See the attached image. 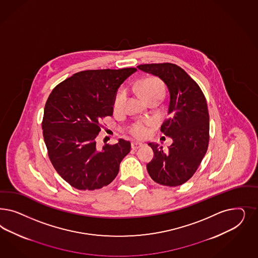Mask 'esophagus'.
Instances as JSON below:
<instances>
[{
    "mask_svg": "<svg viewBox=\"0 0 258 258\" xmlns=\"http://www.w3.org/2000/svg\"><path fill=\"white\" fill-rule=\"evenodd\" d=\"M142 145H143V144L141 143V142H134L131 143V147H132V149L133 150L139 149V148L142 147Z\"/></svg>",
    "mask_w": 258,
    "mask_h": 258,
    "instance_id": "34e87169",
    "label": "esophagus"
}]
</instances>
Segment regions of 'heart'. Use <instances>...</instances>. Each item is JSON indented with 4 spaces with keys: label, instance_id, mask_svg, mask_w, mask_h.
Here are the masks:
<instances>
[{
    "label": "heart",
    "instance_id": "b5f03b06",
    "mask_svg": "<svg viewBox=\"0 0 258 258\" xmlns=\"http://www.w3.org/2000/svg\"><path fill=\"white\" fill-rule=\"evenodd\" d=\"M137 89L141 93L142 98L147 101L152 99H162L164 95V86L162 83L156 78H145L137 83ZM126 95L123 90L116 93L113 102V108L115 111H120L124 107ZM152 125L150 120H138L129 126V133L138 140L146 138L149 134V126Z\"/></svg>",
    "mask_w": 258,
    "mask_h": 258
}]
</instances>
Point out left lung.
I'll return each instance as SVG.
<instances>
[{
	"label": "left lung",
	"mask_w": 258,
	"mask_h": 258,
	"mask_svg": "<svg viewBox=\"0 0 258 258\" xmlns=\"http://www.w3.org/2000/svg\"><path fill=\"white\" fill-rule=\"evenodd\" d=\"M137 67L161 79L169 91V117L160 131L173 139V143L167 151L158 144H148L154 158L147 164V171L160 185H182L196 173L208 149L210 123L205 96L199 84L176 64L163 62Z\"/></svg>",
	"instance_id": "left-lung-1"
}]
</instances>
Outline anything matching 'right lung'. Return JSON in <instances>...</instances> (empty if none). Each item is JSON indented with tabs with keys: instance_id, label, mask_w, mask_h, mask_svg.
Returning <instances> with one entry per match:
<instances>
[{
	"instance_id": "1",
	"label": "right lung",
	"mask_w": 258,
	"mask_h": 258,
	"mask_svg": "<svg viewBox=\"0 0 258 258\" xmlns=\"http://www.w3.org/2000/svg\"><path fill=\"white\" fill-rule=\"evenodd\" d=\"M137 68L85 70L58 83L44 107L42 128L50 161L67 183L93 191L116 177L131 143L119 140L100 149V122L113 115L117 88Z\"/></svg>"
}]
</instances>
